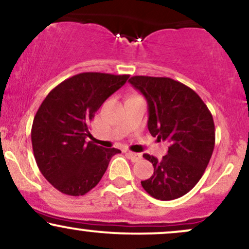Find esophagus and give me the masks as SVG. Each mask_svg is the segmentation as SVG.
<instances>
[{"label": "esophagus", "instance_id": "esophagus-1", "mask_svg": "<svg viewBox=\"0 0 249 249\" xmlns=\"http://www.w3.org/2000/svg\"><path fill=\"white\" fill-rule=\"evenodd\" d=\"M126 154H127L128 158H130L132 161H138L139 159H142L141 153H134V152H131V151H127Z\"/></svg>", "mask_w": 249, "mask_h": 249}]
</instances>
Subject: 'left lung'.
Returning <instances> with one entry per match:
<instances>
[{"mask_svg":"<svg viewBox=\"0 0 249 249\" xmlns=\"http://www.w3.org/2000/svg\"><path fill=\"white\" fill-rule=\"evenodd\" d=\"M128 82L147 101L150 133L170 142L160 160L147 153L142 156L152 162L154 172L142 186L158 200L180 198L196 186L212 157V113L198 93L172 78L133 76Z\"/></svg>","mask_w":249,"mask_h":249,"instance_id":"8db88e82","label":"left lung"}]
</instances>
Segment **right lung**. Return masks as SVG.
I'll use <instances>...</instances> for the list:
<instances>
[{
  "label": "right lung",
  "instance_id": "1",
  "mask_svg": "<svg viewBox=\"0 0 249 249\" xmlns=\"http://www.w3.org/2000/svg\"><path fill=\"white\" fill-rule=\"evenodd\" d=\"M128 75L83 72L63 81L45 97L31 127L37 166L59 192L84 196L101 181L111 158L121 151L85 142L89 124Z\"/></svg>",
  "mask_w": 249,
  "mask_h": 249
}]
</instances>
